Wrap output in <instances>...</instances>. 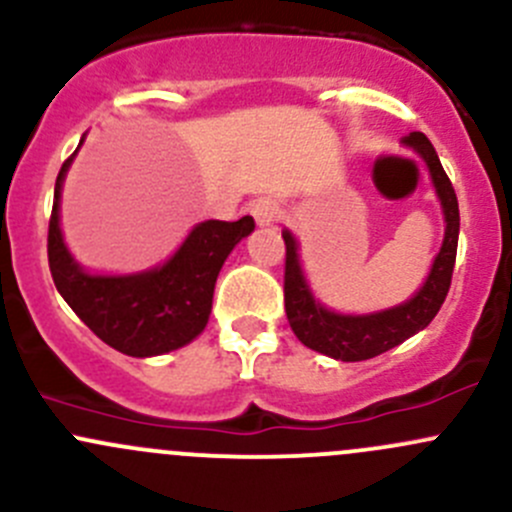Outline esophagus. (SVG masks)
<instances>
[{
    "mask_svg": "<svg viewBox=\"0 0 512 512\" xmlns=\"http://www.w3.org/2000/svg\"><path fill=\"white\" fill-rule=\"evenodd\" d=\"M250 213L252 218L257 220V225L267 227L277 223V218H280V205H277L272 198H260L250 205Z\"/></svg>",
    "mask_w": 512,
    "mask_h": 512,
    "instance_id": "obj_1",
    "label": "esophagus"
}]
</instances>
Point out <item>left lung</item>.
<instances>
[{"label":"left lung","mask_w":512,"mask_h":512,"mask_svg":"<svg viewBox=\"0 0 512 512\" xmlns=\"http://www.w3.org/2000/svg\"><path fill=\"white\" fill-rule=\"evenodd\" d=\"M406 146L426 160L428 173H431L433 185H436L438 200H441L443 215H446V235L443 245L433 260L431 272L426 282L418 289L409 302L399 307L384 309L376 314H337L324 307L319 299H314L312 289L304 280L302 265L297 255V240L289 230H282L285 237V312L289 327L297 334L304 347L314 349L319 354H327L339 361H364L371 356H379L389 349L399 347L416 332L431 324L446 299L448 287H451L453 265H456L458 250V227H461V215H458V198L443 170L441 160L433 151L431 141L423 133H409L404 138Z\"/></svg>","instance_id":"1"}]
</instances>
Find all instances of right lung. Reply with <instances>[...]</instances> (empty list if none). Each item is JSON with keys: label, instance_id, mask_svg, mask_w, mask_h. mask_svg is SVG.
<instances>
[{"label": "right lung", "instance_id": "1", "mask_svg": "<svg viewBox=\"0 0 512 512\" xmlns=\"http://www.w3.org/2000/svg\"><path fill=\"white\" fill-rule=\"evenodd\" d=\"M76 156V153H74ZM56 178L49 218V270L61 297L101 342L128 356H158L193 342L213 309L215 280L232 247L255 230L250 215L237 223L208 220L193 227L165 265L138 275H89L66 250L59 200L71 160Z\"/></svg>", "mask_w": 512, "mask_h": 512}]
</instances>
